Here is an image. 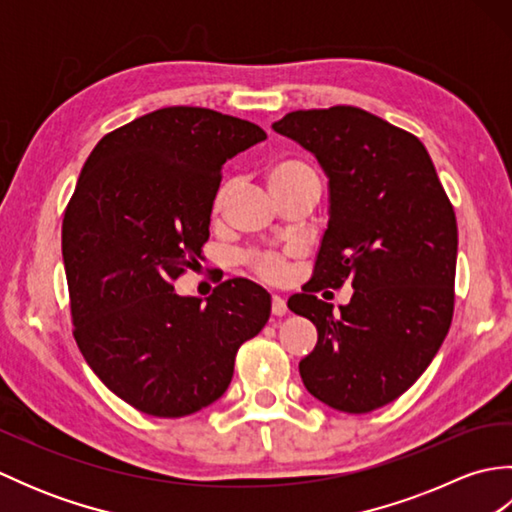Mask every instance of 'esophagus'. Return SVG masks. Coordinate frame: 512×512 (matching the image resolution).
I'll list each match as a JSON object with an SVG mask.
<instances>
[{
  "mask_svg": "<svg viewBox=\"0 0 512 512\" xmlns=\"http://www.w3.org/2000/svg\"><path fill=\"white\" fill-rule=\"evenodd\" d=\"M286 312H288L286 299H281L279 295H275V297H273V314H275V317H284Z\"/></svg>",
  "mask_w": 512,
  "mask_h": 512,
  "instance_id": "esophagus-1",
  "label": "esophagus"
}]
</instances>
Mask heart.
<instances>
[{
	"mask_svg": "<svg viewBox=\"0 0 512 512\" xmlns=\"http://www.w3.org/2000/svg\"><path fill=\"white\" fill-rule=\"evenodd\" d=\"M264 176L270 191L275 193V198H284V195L297 191L301 187H308V184H319V176L306 160H301L297 156H277L266 165ZM233 191V182L224 180L220 184V189L213 195V204L211 211L213 215H220L224 202L228 200V195ZM244 264L253 270L255 277L262 281H268V284H277V281L284 279L288 275V264L286 259L277 255V253H250L244 257Z\"/></svg>",
	"mask_w": 512,
	"mask_h": 512,
	"instance_id": "obj_1",
	"label": "heart"
}]
</instances>
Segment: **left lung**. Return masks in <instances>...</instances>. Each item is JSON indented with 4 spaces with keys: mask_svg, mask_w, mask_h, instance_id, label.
Here are the masks:
<instances>
[{
    "mask_svg": "<svg viewBox=\"0 0 512 512\" xmlns=\"http://www.w3.org/2000/svg\"><path fill=\"white\" fill-rule=\"evenodd\" d=\"M319 160L330 220L303 292L288 308L317 325L299 374L314 398L367 413L416 383L451 328L458 222L420 140L352 105L299 110L273 123ZM350 280L334 311L313 295Z\"/></svg>",
    "mask_w": 512,
    "mask_h": 512,
    "instance_id": "8db88e82",
    "label": "left lung"
}]
</instances>
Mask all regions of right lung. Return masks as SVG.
I'll use <instances>...</instances> for the list:
<instances>
[{
  "label": "right lung",
  "mask_w": 512,
  "mask_h": 512,
  "mask_svg": "<svg viewBox=\"0 0 512 512\" xmlns=\"http://www.w3.org/2000/svg\"><path fill=\"white\" fill-rule=\"evenodd\" d=\"M264 138L206 107H162L103 136L81 169L61 228L74 339L105 387L149 416L209 407L270 317L248 279L206 303L173 290L209 239L222 165Z\"/></svg>",
  "instance_id": "add662e5"
}]
</instances>
